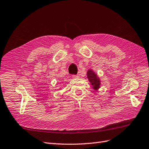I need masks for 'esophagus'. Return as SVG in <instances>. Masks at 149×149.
<instances>
[{
    "mask_svg": "<svg viewBox=\"0 0 149 149\" xmlns=\"http://www.w3.org/2000/svg\"><path fill=\"white\" fill-rule=\"evenodd\" d=\"M79 74H76V75L73 74V75H72V77H73V78H77L79 77Z\"/></svg>",
    "mask_w": 149,
    "mask_h": 149,
    "instance_id": "1",
    "label": "esophagus"
}]
</instances>
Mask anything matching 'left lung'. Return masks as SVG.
<instances>
[{
    "label": "left lung",
    "instance_id": "left-lung-1",
    "mask_svg": "<svg viewBox=\"0 0 149 149\" xmlns=\"http://www.w3.org/2000/svg\"><path fill=\"white\" fill-rule=\"evenodd\" d=\"M87 76L90 82L91 83V85L93 86L94 90H97L99 88L100 81L99 78L97 77V75L92 70H89L87 73Z\"/></svg>",
    "mask_w": 149,
    "mask_h": 149
}]
</instances>
